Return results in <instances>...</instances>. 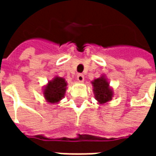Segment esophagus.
<instances>
[{"mask_svg":"<svg viewBox=\"0 0 156 156\" xmlns=\"http://www.w3.org/2000/svg\"><path fill=\"white\" fill-rule=\"evenodd\" d=\"M77 79H78V82L83 83V82L84 81V76L83 74H78V76H77Z\"/></svg>","mask_w":156,"mask_h":156,"instance_id":"esophagus-1","label":"esophagus"}]
</instances>
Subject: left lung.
<instances>
[{
    "label": "left lung",
    "mask_w": 156,
    "mask_h": 156,
    "mask_svg": "<svg viewBox=\"0 0 156 156\" xmlns=\"http://www.w3.org/2000/svg\"><path fill=\"white\" fill-rule=\"evenodd\" d=\"M91 83L94 98L98 102V105H105L113 99L115 96L114 89L109 84L105 73H102L99 78H94Z\"/></svg>",
    "instance_id": "left-lung-1"
}]
</instances>
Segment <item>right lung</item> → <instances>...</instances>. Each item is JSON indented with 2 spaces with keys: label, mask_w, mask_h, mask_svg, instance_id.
<instances>
[{
  "label": "right lung",
  "mask_w": 156,
  "mask_h": 156,
  "mask_svg": "<svg viewBox=\"0 0 156 156\" xmlns=\"http://www.w3.org/2000/svg\"><path fill=\"white\" fill-rule=\"evenodd\" d=\"M68 83L64 78L56 75L52 79L49 80L48 83L42 88L43 97L50 105H56L60 103L64 98L66 90L68 88Z\"/></svg>",
  "instance_id": "obj_1"
}]
</instances>
